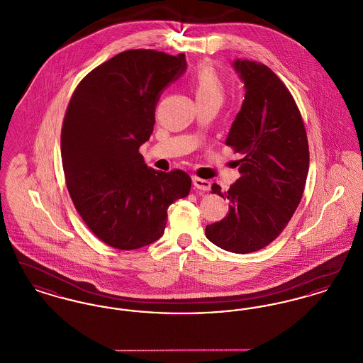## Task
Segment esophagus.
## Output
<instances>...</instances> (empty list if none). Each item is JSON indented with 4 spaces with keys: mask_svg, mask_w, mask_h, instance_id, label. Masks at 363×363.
Masks as SVG:
<instances>
[{
    "mask_svg": "<svg viewBox=\"0 0 363 363\" xmlns=\"http://www.w3.org/2000/svg\"><path fill=\"white\" fill-rule=\"evenodd\" d=\"M193 185L194 188L199 190H203V191H208L211 189V182L207 179H203V178H199V177H193Z\"/></svg>",
    "mask_w": 363,
    "mask_h": 363,
    "instance_id": "esophagus-1",
    "label": "esophagus"
}]
</instances>
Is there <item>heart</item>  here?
<instances>
[{
	"instance_id": "b5f03b06",
	"label": "heart",
	"mask_w": 363,
	"mask_h": 363,
	"mask_svg": "<svg viewBox=\"0 0 363 363\" xmlns=\"http://www.w3.org/2000/svg\"><path fill=\"white\" fill-rule=\"evenodd\" d=\"M189 86L199 106L223 104L225 96V82L209 64H201L191 72Z\"/></svg>"
}]
</instances>
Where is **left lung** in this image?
Listing matches in <instances>:
<instances>
[{"instance_id": "1", "label": "left lung", "mask_w": 363, "mask_h": 363, "mask_svg": "<svg viewBox=\"0 0 363 363\" xmlns=\"http://www.w3.org/2000/svg\"><path fill=\"white\" fill-rule=\"evenodd\" d=\"M245 101L225 145L242 154L241 177L222 193L230 200L225 219L206 227L208 240L233 253L268 246L289 225L299 206L309 172V144L291 92L267 65L237 60Z\"/></svg>"}]
</instances>
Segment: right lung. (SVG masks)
Here are the masks:
<instances>
[{
	"label": "right lung",
	"instance_id": "obj_1",
	"mask_svg": "<svg viewBox=\"0 0 363 363\" xmlns=\"http://www.w3.org/2000/svg\"><path fill=\"white\" fill-rule=\"evenodd\" d=\"M185 68L182 52L126 50L91 70L72 94L61 130L67 188L86 227L114 249L159 240L169 207L189 194L188 174L148 169L138 152L154 130L160 92Z\"/></svg>",
	"mask_w": 363,
	"mask_h": 363
}]
</instances>
